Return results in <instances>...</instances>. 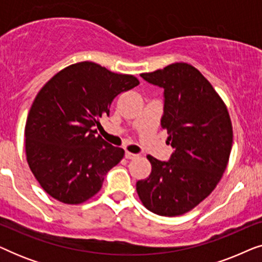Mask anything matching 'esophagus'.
Instances as JSON below:
<instances>
[{"label": "esophagus", "instance_id": "34e87169", "mask_svg": "<svg viewBox=\"0 0 262 262\" xmlns=\"http://www.w3.org/2000/svg\"><path fill=\"white\" fill-rule=\"evenodd\" d=\"M138 155H136V154H132V152H128V151H126L125 152V157H126L127 160H132V159H136V157H137Z\"/></svg>", "mask_w": 262, "mask_h": 262}]
</instances>
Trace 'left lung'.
Returning a JSON list of instances; mask_svg holds the SVG:
<instances>
[{
  "label": "left lung",
  "mask_w": 262,
  "mask_h": 262,
  "mask_svg": "<svg viewBox=\"0 0 262 262\" xmlns=\"http://www.w3.org/2000/svg\"><path fill=\"white\" fill-rule=\"evenodd\" d=\"M163 89L161 126L174 148L168 161L148 155L149 178L137 181L143 205L160 216H180L213 191L232 146V126L224 102L194 67L174 63L141 74Z\"/></svg>",
  "instance_id": "obj_1"
}]
</instances>
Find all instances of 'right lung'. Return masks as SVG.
Instances as JSON below:
<instances>
[{
	"instance_id": "right-lung-1",
	"label": "right lung",
	"mask_w": 262,
	"mask_h": 262,
	"mask_svg": "<svg viewBox=\"0 0 262 262\" xmlns=\"http://www.w3.org/2000/svg\"><path fill=\"white\" fill-rule=\"evenodd\" d=\"M138 84L132 75L81 62L60 70L40 89L25 139L28 166L48 194L64 204H81L100 191L124 150L107 143L94 127L110 116L118 94Z\"/></svg>"
}]
</instances>
